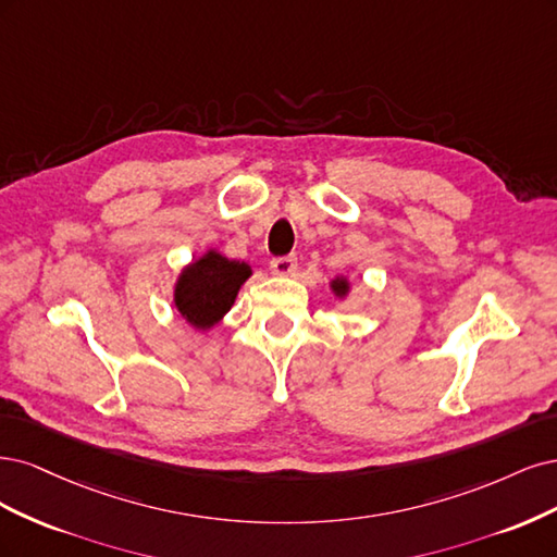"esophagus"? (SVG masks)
Wrapping results in <instances>:
<instances>
[{"label":"esophagus","mask_w":557,"mask_h":557,"mask_svg":"<svg viewBox=\"0 0 557 557\" xmlns=\"http://www.w3.org/2000/svg\"><path fill=\"white\" fill-rule=\"evenodd\" d=\"M296 268H298V259H296L294 255H289V257H277V259L271 261V271H273L275 275H280V277L294 275Z\"/></svg>","instance_id":"34e87169"}]
</instances>
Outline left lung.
<instances>
[{"label": "left lung", "mask_w": 557, "mask_h": 557, "mask_svg": "<svg viewBox=\"0 0 557 557\" xmlns=\"http://www.w3.org/2000/svg\"><path fill=\"white\" fill-rule=\"evenodd\" d=\"M331 289H333V294L335 296H347L349 294V282H347V277H335L333 282H331Z\"/></svg>", "instance_id": "8db88e82"}]
</instances>
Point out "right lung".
I'll return each mask as SVG.
<instances>
[{
  "mask_svg": "<svg viewBox=\"0 0 557 557\" xmlns=\"http://www.w3.org/2000/svg\"><path fill=\"white\" fill-rule=\"evenodd\" d=\"M249 275L252 268L245 261H233L218 249H208L177 275L173 302L194 329L208 331L231 310Z\"/></svg>",
  "mask_w": 557,
  "mask_h": 557,
  "instance_id": "1",
  "label": "right lung"
}]
</instances>
